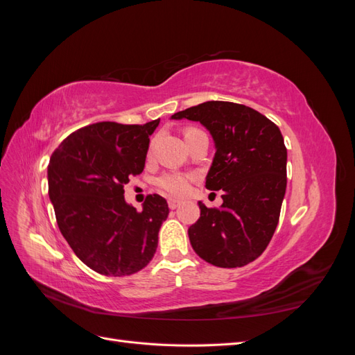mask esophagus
<instances>
[{"label": "esophagus", "instance_id": "obj_1", "mask_svg": "<svg viewBox=\"0 0 355 355\" xmlns=\"http://www.w3.org/2000/svg\"><path fill=\"white\" fill-rule=\"evenodd\" d=\"M179 206H180V201H179V200H175V198H168V207H170L171 210L178 209Z\"/></svg>", "mask_w": 355, "mask_h": 355}]
</instances>
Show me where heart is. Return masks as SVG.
Masks as SVG:
<instances>
[{
	"instance_id": "1",
	"label": "heart",
	"mask_w": 355,
	"mask_h": 355,
	"mask_svg": "<svg viewBox=\"0 0 355 355\" xmlns=\"http://www.w3.org/2000/svg\"><path fill=\"white\" fill-rule=\"evenodd\" d=\"M197 130V128H188L185 132V136L191 132ZM196 179L194 173H180V171H170V173H163L157 179V185L163 191H166L167 194L175 196V197H182L185 196L189 191L191 182Z\"/></svg>"
}]
</instances>
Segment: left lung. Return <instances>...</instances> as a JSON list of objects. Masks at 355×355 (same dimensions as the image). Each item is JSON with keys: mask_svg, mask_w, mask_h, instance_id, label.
Here are the masks:
<instances>
[{"mask_svg": "<svg viewBox=\"0 0 355 355\" xmlns=\"http://www.w3.org/2000/svg\"><path fill=\"white\" fill-rule=\"evenodd\" d=\"M200 121L213 136L216 154L206 188L222 191L223 204L206 207L188 230L192 249L206 262L239 268L270 244L287 185V149L271 120L245 105L204 102L171 115Z\"/></svg>", "mask_w": 355, "mask_h": 355, "instance_id": "8db88e82", "label": "left lung"}]
</instances>
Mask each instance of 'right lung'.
I'll use <instances>...</instances> for the list:
<instances>
[{
	"label": "right lung",
	"instance_id": "1",
	"mask_svg": "<svg viewBox=\"0 0 355 355\" xmlns=\"http://www.w3.org/2000/svg\"><path fill=\"white\" fill-rule=\"evenodd\" d=\"M158 124L94 123L71 133L51 154L49 196L58 227L78 259L102 275H132L155 254L167 201L148 196L136 210L124 200V185L144 171Z\"/></svg>",
	"mask_w": 355,
	"mask_h": 355
}]
</instances>
